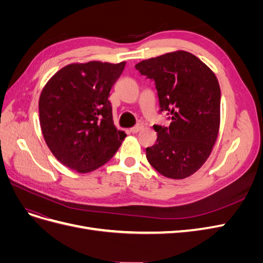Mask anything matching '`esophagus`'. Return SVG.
Here are the masks:
<instances>
[{
    "instance_id": "obj_1",
    "label": "esophagus",
    "mask_w": 263,
    "mask_h": 263,
    "mask_svg": "<svg viewBox=\"0 0 263 263\" xmlns=\"http://www.w3.org/2000/svg\"><path fill=\"white\" fill-rule=\"evenodd\" d=\"M142 128H144V126H142L141 124H138V125H136L135 127H133V128H130V133H133V134H137L138 132H140Z\"/></svg>"
}]
</instances>
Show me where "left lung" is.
I'll list each match as a JSON object with an SVG mask.
<instances>
[{"label":"left lung","mask_w":263,"mask_h":263,"mask_svg":"<svg viewBox=\"0 0 263 263\" xmlns=\"http://www.w3.org/2000/svg\"><path fill=\"white\" fill-rule=\"evenodd\" d=\"M136 69L153 79L169 127L154 125L157 140L146 149L148 162L163 177L192 176L208 160L218 137L220 87L213 71L191 52L177 50L142 60Z\"/></svg>","instance_id":"left-lung-1"}]
</instances>
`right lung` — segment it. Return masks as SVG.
<instances>
[{"instance_id":"add662e5","label":"right lung","mask_w":263,"mask_h":263,"mask_svg":"<svg viewBox=\"0 0 263 263\" xmlns=\"http://www.w3.org/2000/svg\"><path fill=\"white\" fill-rule=\"evenodd\" d=\"M126 62L70 63L55 72L39 97V123L55 159L87 173L105 164L126 134L113 122L109 91Z\"/></svg>"}]
</instances>
